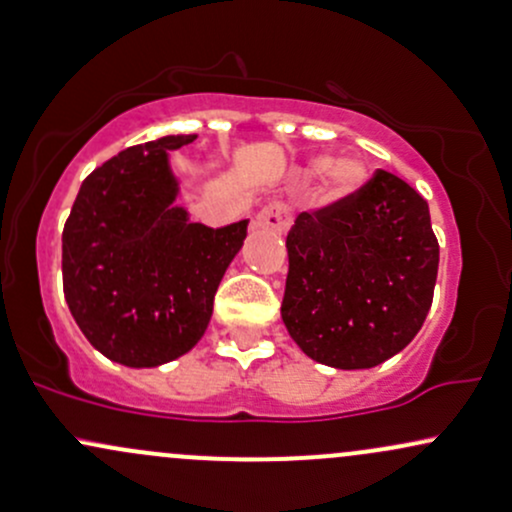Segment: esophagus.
<instances>
[{"label":"esophagus","mask_w":512,"mask_h":512,"mask_svg":"<svg viewBox=\"0 0 512 512\" xmlns=\"http://www.w3.org/2000/svg\"><path fill=\"white\" fill-rule=\"evenodd\" d=\"M290 222H293V217H290L288 207L280 205V202H273V205L263 207V210L256 214L254 227L256 229H266V232L285 234V232H288Z\"/></svg>","instance_id":"esophagus-1"}]
</instances>
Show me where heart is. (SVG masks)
Masks as SVG:
<instances>
[{
    "label": "heart",
    "mask_w": 512,
    "mask_h": 512,
    "mask_svg": "<svg viewBox=\"0 0 512 512\" xmlns=\"http://www.w3.org/2000/svg\"><path fill=\"white\" fill-rule=\"evenodd\" d=\"M307 173L322 175L324 195L332 202H344L354 197L368 180L364 163L351 156L334 158V161H329L327 156H317L307 163Z\"/></svg>",
    "instance_id": "1"
}]
</instances>
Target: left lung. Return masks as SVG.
Instances as JSON below:
<instances>
[{"mask_svg": "<svg viewBox=\"0 0 512 512\" xmlns=\"http://www.w3.org/2000/svg\"><path fill=\"white\" fill-rule=\"evenodd\" d=\"M285 329L312 361L373 368L403 351L430 312L439 244L420 192L388 170L288 232Z\"/></svg>", "mask_w": 512, "mask_h": 512, "instance_id": "1", "label": "left lung"}]
</instances>
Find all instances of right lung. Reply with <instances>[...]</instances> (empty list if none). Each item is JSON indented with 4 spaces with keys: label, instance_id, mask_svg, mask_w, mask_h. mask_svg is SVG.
I'll list each match as a JSON object with an SVG mask.
<instances>
[{
    "label": "right lung",
    "instance_id": "obj_1",
    "mask_svg": "<svg viewBox=\"0 0 512 512\" xmlns=\"http://www.w3.org/2000/svg\"><path fill=\"white\" fill-rule=\"evenodd\" d=\"M195 134L131 146L92 170L63 229V293L87 342L129 368L168 364L202 339L249 219L210 229L175 205L170 151Z\"/></svg>",
    "mask_w": 512,
    "mask_h": 512
}]
</instances>
